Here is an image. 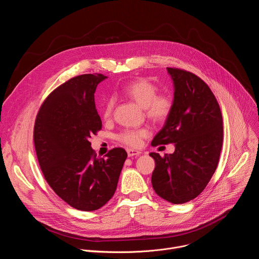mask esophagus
Masks as SVG:
<instances>
[{"label": "esophagus", "mask_w": 259, "mask_h": 259, "mask_svg": "<svg viewBox=\"0 0 259 259\" xmlns=\"http://www.w3.org/2000/svg\"><path fill=\"white\" fill-rule=\"evenodd\" d=\"M127 156L128 157H133V156H140L141 155V152L138 151V150H134V149H127Z\"/></svg>", "instance_id": "34e87169"}]
</instances>
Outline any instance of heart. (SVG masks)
Masks as SVG:
<instances>
[{
	"label": "heart",
	"instance_id": "heart-1",
	"mask_svg": "<svg viewBox=\"0 0 259 259\" xmlns=\"http://www.w3.org/2000/svg\"><path fill=\"white\" fill-rule=\"evenodd\" d=\"M121 94L135 101L143 107L146 116L154 122H164L171 114L174 102L172 99L165 94H157L158 89L152 81L140 78L123 85L120 90ZM115 105V99L108 98L102 110L103 118L108 120L112 117ZM149 135L147 127L127 128L117 136V140L130 147L140 146L142 139Z\"/></svg>",
	"mask_w": 259,
	"mask_h": 259
}]
</instances>
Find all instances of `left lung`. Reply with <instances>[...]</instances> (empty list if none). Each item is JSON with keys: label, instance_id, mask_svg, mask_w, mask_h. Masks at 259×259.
I'll use <instances>...</instances> for the list:
<instances>
[{"label": "left lung", "instance_id": "1", "mask_svg": "<svg viewBox=\"0 0 259 259\" xmlns=\"http://www.w3.org/2000/svg\"><path fill=\"white\" fill-rule=\"evenodd\" d=\"M175 87L174 107L152 146L175 143L172 154L155 160L154 191L162 199L183 204L195 199L212 178L223 146V116L213 93L196 74L167 67Z\"/></svg>", "mask_w": 259, "mask_h": 259}]
</instances>
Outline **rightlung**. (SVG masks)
I'll return each mask as SVG.
<instances>
[{
    "instance_id": "1",
    "label": "right lung",
    "mask_w": 259,
    "mask_h": 259,
    "mask_svg": "<svg viewBox=\"0 0 259 259\" xmlns=\"http://www.w3.org/2000/svg\"><path fill=\"white\" fill-rule=\"evenodd\" d=\"M107 76L82 74L52 92L35 118L33 142L42 175L71 207L94 211L114 195L127 157L114 148L98 158L90 139L102 128L95 105L97 85Z\"/></svg>"
}]
</instances>
